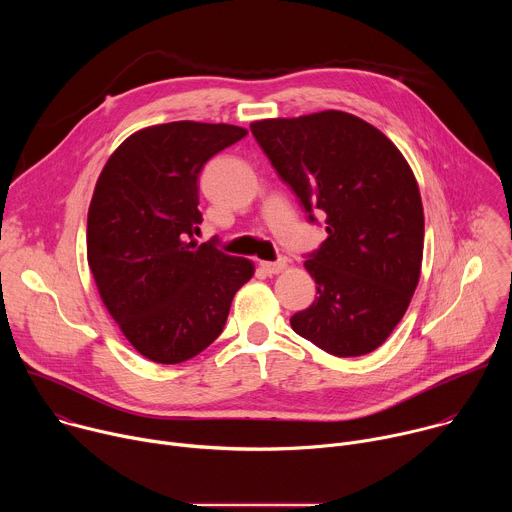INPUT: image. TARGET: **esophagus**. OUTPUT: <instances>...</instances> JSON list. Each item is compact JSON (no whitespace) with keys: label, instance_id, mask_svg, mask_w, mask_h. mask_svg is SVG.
Listing matches in <instances>:
<instances>
[{"label":"esophagus","instance_id":"obj_1","mask_svg":"<svg viewBox=\"0 0 512 512\" xmlns=\"http://www.w3.org/2000/svg\"><path fill=\"white\" fill-rule=\"evenodd\" d=\"M285 267H287V257H279L277 261H263V263H261V269H263L267 275L281 273Z\"/></svg>","mask_w":512,"mask_h":512}]
</instances>
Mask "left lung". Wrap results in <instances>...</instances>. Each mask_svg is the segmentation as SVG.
I'll list each match as a JSON object with an SVG mask.
<instances>
[{
	"mask_svg": "<svg viewBox=\"0 0 512 512\" xmlns=\"http://www.w3.org/2000/svg\"><path fill=\"white\" fill-rule=\"evenodd\" d=\"M279 178L308 218L326 214L328 239L304 263L314 304L291 328L334 356L379 348L401 322L421 273L423 206L395 143L344 111L251 123Z\"/></svg>",
	"mask_w": 512,
	"mask_h": 512,
	"instance_id": "left-lung-1",
	"label": "left lung"
}]
</instances>
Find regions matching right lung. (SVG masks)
Instances as JSON below:
<instances>
[{
  "label": "right lung",
  "instance_id": "add662e5",
  "mask_svg": "<svg viewBox=\"0 0 512 512\" xmlns=\"http://www.w3.org/2000/svg\"><path fill=\"white\" fill-rule=\"evenodd\" d=\"M245 135L227 123L145 127L119 145L97 180L89 267L123 336L154 362L178 364L210 346L255 273L249 259L194 241L200 172Z\"/></svg>",
  "mask_w": 512,
  "mask_h": 512
}]
</instances>
